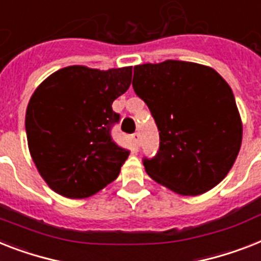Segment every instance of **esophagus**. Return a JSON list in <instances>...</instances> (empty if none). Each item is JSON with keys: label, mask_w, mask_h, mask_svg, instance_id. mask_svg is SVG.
Segmentation results:
<instances>
[{"label": "esophagus", "mask_w": 261, "mask_h": 261, "mask_svg": "<svg viewBox=\"0 0 261 261\" xmlns=\"http://www.w3.org/2000/svg\"><path fill=\"white\" fill-rule=\"evenodd\" d=\"M133 141H134V145L138 147V146L141 145V135L138 134V133H135V134L133 135Z\"/></svg>", "instance_id": "1"}]
</instances>
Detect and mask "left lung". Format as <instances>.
<instances>
[{
  "label": "left lung",
  "mask_w": 261,
  "mask_h": 261,
  "mask_svg": "<svg viewBox=\"0 0 261 261\" xmlns=\"http://www.w3.org/2000/svg\"><path fill=\"white\" fill-rule=\"evenodd\" d=\"M135 94L160 131V151L146 173L181 196H200L233 166L243 122L233 92L219 72L192 61L165 60L134 67Z\"/></svg>",
  "instance_id": "1"
}]
</instances>
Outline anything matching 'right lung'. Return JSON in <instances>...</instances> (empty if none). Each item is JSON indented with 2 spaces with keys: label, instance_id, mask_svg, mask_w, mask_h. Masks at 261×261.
<instances>
[{
  "label": "right lung",
  "instance_id": "1",
  "mask_svg": "<svg viewBox=\"0 0 261 261\" xmlns=\"http://www.w3.org/2000/svg\"><path fill=\"white\" fill-rule=\"evenodd\" d=\"M133 67L69 65L40 83L25 114L28 147L50 189L88 198L119 175L130 152L111 139L112 101L131 84Z\"/></svg>",
  "mask_w": 261,
  "mask_h": 261
}]
</instances>
